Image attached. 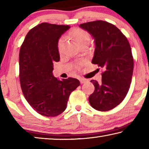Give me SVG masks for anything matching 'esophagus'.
Here are the masks:
<instances>
[{"instance_id": "esophagus-1", "label": "esophagus", "mask_w": 149, "mask_h": 149, "mask_svg": "<svg viewBox=\"0 0 149 149\" xmlns=\"http://www.w3.org/2000/svg\"><path fill=\"white\" fill-rule=\"evenodd\" d=\"M79 81H80L81 84H85V83L89 81V80H88L87 79H85V78H80Z\"/></svg>"}]
</instances>
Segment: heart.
I'll return each instance as SVG.
<instances>
[{
    "instance_id": "obj_1",
    "label": "heart",
    "mask_w": 149,
    "mask_h": 149,
    "mask_svg": "<svg viewBox=\"0 0 149 149\" xmlns=\"http://www.w3.org/2000/svg\"><path fill=\"white\" fill-rule=\"evenodd\" d=\"M70 35L74 37L75 41L80 45L84 44L87 42H89L90 40V35L89 33L85 31V30L81 28H75L72 30L71 32H70ZM63 41H64L63 38H60L58 40V49L59 52L61 51ZM83 64H84V61L77 62L76 65H75V67L78 68L81 65H83Z\"/></svg>"
}]
</instances>
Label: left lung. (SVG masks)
<instances>
[{"mask_svg":"<svg viewBox=\"0 0 149 149\" xmlns=\"http://www.w3.org/2000/svg\"><path fill=\"white\" fill-rule=\"evenodd\" d=\"M79 26L95 39L92 63L104 69L101 81H91L95 91L89 96V103L97 110H112L125 99L132 83L133 58L129 41L117 27L102 20Z\"/></svg>","mask_w":149,"mask_h":149,"instance_id":"8db88e82","label":"left lung"}]
</instances>
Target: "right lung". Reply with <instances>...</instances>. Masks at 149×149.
<instances>
[{
  "label": "right lung",
  "mask_w": 149,
  "mask_h": 149,
  "mask_svg": "<svg viewBox=\"0 0 149 149\" xmlns=\"http://www.w3.org/2000/svg\"><path fill=\"white\" fill-rule=\"evenodd\" d=\"M47 22L27 33L19 50V82L30 106L39 114L54 117L67 107L72 91L80 85L73 77L60 81L52 75L53 64L59 62L58 41L70 28Z\"/></svg>",
  "instance_id": "obj_1"
}]
</instances>
